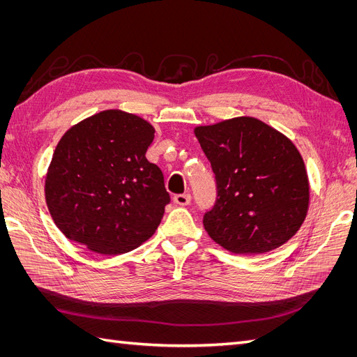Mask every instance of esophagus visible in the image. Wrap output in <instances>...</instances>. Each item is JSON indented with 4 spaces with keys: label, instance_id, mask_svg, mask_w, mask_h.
Listing matches in <instances>:
<instances>
[{
    "label": "esophagus",
    "instance_id": "34e87169",
    "mask_svg": "<svg viewBox=\"0 0 357 357\" xmlns=\"http://www.w3.org/2000/svg\"><path fill=\"white\" fill-rule=\"evenodd\" d=\"M172 199H174V202L178 204V205H189V202H190V193L189 192L178 193V195H176Z\"/></svg>",
    "mask_w": 357,
    "mask_h": 357
}]
</instances>
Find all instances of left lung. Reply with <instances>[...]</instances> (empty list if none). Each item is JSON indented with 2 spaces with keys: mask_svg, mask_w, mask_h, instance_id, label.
<instances>
[{
  "mask_svg": "<svg viewBox=\"0 0 357 357\" xmlns=\"http://www.w3.org/2000/svg\"><path fill=\"white\" fill-rule=\"evenodd\" d=\"M218 199L204 228L228 252L259 255L283 245L304 223L310 185L295 144L256 117L197 126Z\"/></svg>",
  "mask_w": 357,
  "mask_h": 357,
  "instance_id": "left-lung-1",
  "label": "left lung"
}]
</instances>
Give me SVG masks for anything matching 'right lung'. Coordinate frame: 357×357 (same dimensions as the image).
Instances as JSON below:
<instances>
[{
  "mask_svg": "<svg viewBox=\"0 0 357 357\" xmlns=\"http://www.w3.org/2000/svg\"><path fill=\"white\" fill-rule=\"evenodd\" d=\"M155 128L104 110L62 135L46 174L49 213L68 240L100 255L134 250L155 234L169 202L164 174L146 152Z\"/></svg>",
  "mask_w": 357,
  "mask_h": 357,
  "instance_id": "right-lung-1",
  "label": "right lung"
}]
</instances>
